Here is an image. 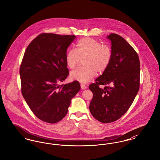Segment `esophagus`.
<instances>
[{
	"label": "esophagus",
	"mask_w": 160,
	"mask_h": 160,
	"mask_svg": "<svg viewBox=\"0 0 160 160\" xmlns=\"http://www.w3.org/2000/svg\"><path fill=\"white\" fill-rule=\"evenodd\" d=\"M80 86H81V89H86L87 88V86L86 85L83 84H80Z\"/></svg>",
	"instance_id": "obj_1"
}]
</instances>
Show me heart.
<instances>
[{
	"mask_svg": "<svg viewBox=\"0 0 160 160\" xmlns=\"http://www.w3.org/2000/svg\"><path fill=\"white\" fill-rule=\"evenodd\" d=\"M112 58V50L110 46L102 44L92 38L80 39L76 48L71 49L65 56L69 68L74 69L81 60H83L84 67L70 73V78L82 83H87L95 76L96 73L102 74L106 71Z\"/></svg>",
	"mask_w": 160,
	"mask_h": 160,
	"instance_id": "heart-1",
	"label": "heart"
}]
</instances>
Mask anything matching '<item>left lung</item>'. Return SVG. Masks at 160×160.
I'll return each mask as SVG.
<instances>
[{"mask_svg":"<svg viewBox=\"0 0 160 160\" xmlns=\"http://www.w3.org/2000/svg\"><path fill=\"white\" fill-rule=\"evenodd\" d=\"M112 58L106 71L89 88L93 93L89 105L92 115L99 122L121 118L134 101L140 87V61L132 47L120 35L111 33ZM100 85H104L103 89Z\"/></svg>","mask_w":160,"mask_h":160,"instance_id":"8db88e82","label":"left lung"}]
</instances>
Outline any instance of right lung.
<instances>
[{
    "mask_svg": "<svg viewBox=\"0 0 160 160\" xmlns=\"http://www.w3.org/2000/svg\"><path fill=\"white\" fill-rule=\"evenodd\" d=\"M75 35L43 33L27 47L20 68L22 93L38 119L50 123L67 114L71 100L80 89L78 81L59 85L69 75L67 50Z\"/></svg>",
    "mask_w": 160,
    "mask_h": 160,
    "instance_id": "right-lung-1",
    "label": "right lung"
}]
</instances>
